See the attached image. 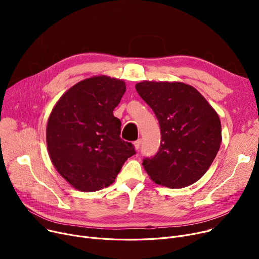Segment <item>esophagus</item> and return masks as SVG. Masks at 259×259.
I'll return each instance as SVG.
<instances>
[{"instance_id": "34e87169", "label": "esophagus", "mask_w": 259, "mask_h": 259, "mask_svg": "<svg viewBox=\"0 0 259 259\" xmlns=\"http://www.w3.org/2000/svg\"><path fill=\"white\" fill-rule=\"evenodd\" d=\"M133 145H134L135 150H139V149L141 148V145H142V140H138V141H135V142L133 143Z\"/></svg>"}]
</instances>
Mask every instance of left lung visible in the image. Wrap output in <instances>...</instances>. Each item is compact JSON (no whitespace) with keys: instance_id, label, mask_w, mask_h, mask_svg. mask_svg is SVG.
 Wrapping results in <instances>:
<instances>
[{"instance_id":"obj_1","label":"left lung","mask_w":259,"mask_h":259,"mask_svg":"<svg viewBox=\"0 0 259 259\" xmlns=\"http://www.w3.org/2000/svg\"><path fill=\"white\" fill-rule=\"evenodd\" d=\"M151 107L160 127L158 152L143 160L157 185L184 188L210 168L222 143L219 114L192 86L181 81H149L135 85Z\"/></svg>"}]
</instances>
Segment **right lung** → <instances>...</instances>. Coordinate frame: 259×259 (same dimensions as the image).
<instances>
[{"instance_id": "right-lung-1", "label": "right lung", "mask_w": 259, "mask_h": 259, "mask_svg": "<svg viewBox=\"0 0 259 259\" xmlns=\"http://www.w3.org/2000/svg\"><path fill=\"white\" fill-rule=\"evenodd\" d=\"M125 91L124 80L93 76L67 90L52 109L46 130L49 156L79 191L110 186L135 154L133 145L120 139L121 122L113 115Z\"/></svg>"}]
</instances>
